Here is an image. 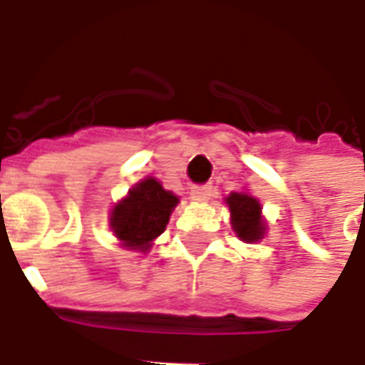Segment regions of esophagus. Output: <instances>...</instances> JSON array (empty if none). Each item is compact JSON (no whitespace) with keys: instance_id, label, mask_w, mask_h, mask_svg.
Listing matches in <instances>:
<instances>
[{"instance_id":"esophagus-1","label":"esophagus","mask_w":365,"mask_h":365,"mask_svg":"<svg viewBox=\"0 0 365 365\" xmlns=\"http://www.w3.org/2000/svg\"><path fill=\"white\" fill-rule=\"evenodd\" d=\"M211 193H213V185H209V183H203V185H193V187H191V199H193V201H197V203L207 201V199L211 197Z\"/></svg>"}]
</instances>
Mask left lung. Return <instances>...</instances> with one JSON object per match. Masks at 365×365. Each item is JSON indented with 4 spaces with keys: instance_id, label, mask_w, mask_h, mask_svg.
I'll return each instance as SVG.
<instances>
[{
    "instance_id": "left-lung-1",
    "label": "left lung",
    "mask_w": 365,
    "mask_h": 365,
    "mask_svg": "<svg viewBox=\"0 0 365 365\" xmlns=\"http://www.w3.org/2000/svg\"><path fill=\"white\" fill-rule=\"evenodd\" d=\"M227 205L230 209V221L238 238L245 242H256L264 237V222H262V207L258 199L248 193H230L227 197Z\"/></svg>"
}]
</instances>
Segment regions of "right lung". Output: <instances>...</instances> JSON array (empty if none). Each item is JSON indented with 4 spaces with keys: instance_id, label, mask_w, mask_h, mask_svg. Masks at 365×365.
<instances>
[{
    "instance_id": "obj_1",
    "label": "right lung",
    "mask_w": 365,
    "mask_h": 365,
    "mask_svg": "<svg viewBox=\"0 0 365 365\" xmlns=\"http://www.w3.org/2000/svg\"><path fill=\"white\" fill-rule=\"evenodd\" d=\"M175 203L178 197L156 180L148 178L136 183L113 209L111 229L115 237L125 246L146 250L152 240L164 232Z\"/></svg>"
}]
</instances>
